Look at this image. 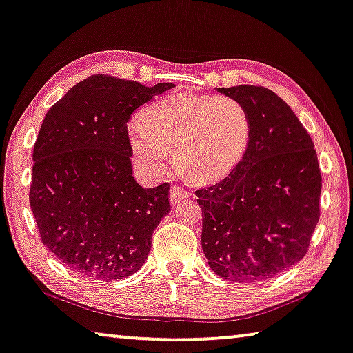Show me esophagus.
Wrapping results in <instances>:
<instances>
[{
  "label": "esophagus",
  "mask_w": 353,
  "mask_h": 353,
  "mask_svg": "<svg viewBox=\"0 0 353 353\" xmlns=\"http://www.w3.org/2000/svg\"><path fill=\"white\" fill-rule=\"evenodd\" d=\"M189 197V191L188 189H184L181 186H173L170 189V203L172 205H176L180 200Z\"/></svg>",
  "instance_id": "obj_1"
}]
</instances>
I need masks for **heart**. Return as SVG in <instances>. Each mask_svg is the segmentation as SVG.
<instances>
[{"mask_svg":"<svg viewBox=\"0 0 353 353\" xmlns=\"http://www.w3.org/2000/svg\"><path fill=\"white\" fill-rule=\"evenodd\" d=\"M249 140L246 107L229 96L162 97L129 128L132 153L143 169L162 172L173 153L175 169L194 183L227 175L243 159Z\"/></svg>","mask_w":353,"mask_h":353,"instance_id":"1","label":"heart"}]
</instances>
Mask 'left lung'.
Masks as SVG:
<instances>
[{
    "label": "left lung",
    "instance_id": "1",
    "mask_svg": "<svg viewBox=\"0 0 353 353\" xmlns=\"http://www.w3.org/2000/svg\"><path fill=\"white\" fill-rule=\"evenodd\" d=\"M218 91L246 107L251 140L229 176L195 191L202 248L221 278L257 283L306 256L321 218L322 173L311 135L278 94L254 85Z\"/></svg>",
    "mask_w": 353,
    "mask_h": 353
}]
</instances>
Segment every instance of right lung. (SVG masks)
<instances>
[{"label": "right lung", "mask_w": 353, "mask_h": 353, "mask_svg": "<svg viewBox=\"0 0 353 353\" xmlns=\"http://www.w3.org/2000/svg\"><path fill=\"white\" fill-rule=\"evenodd\" d=\"M170 88L96 74L47 112L32 150L30 207L42 245L68 268L112 281L145 263L170 211V184L143 189L134 180L128 121Z\"/></svg>", "instance_id": "obj_1"}]
</instances>
